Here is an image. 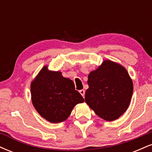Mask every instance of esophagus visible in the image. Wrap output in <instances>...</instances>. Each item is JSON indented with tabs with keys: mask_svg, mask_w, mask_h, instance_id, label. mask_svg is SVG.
Segmentation results:
<instances>
[{
	"mask_svg": "<svg viewBox=\"0 0 152 152\" xmlns=\"http://www.w3.org/2000/svg\"><path fill=\"white\" fill-rule=\"evenodd\" d=\"M79 92H80V94H81V95L83 96V97H84V96H85V90L84 89H81V90L79 91Z\"/></svg>",
	"mask_w": 152,
	"mask_h": 152,
	"instance_id": "obj_1",
	"label": "esophagus"
}]
</instances>
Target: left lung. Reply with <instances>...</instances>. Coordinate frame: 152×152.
Listing matches in <instances>:
<instances>
[{"label":"left lung","mask_w":152,"mask_h":152,"mask_svg":"<svg viewBox=\"0 0 152 152\" xmlns=\"http://www.w3.org/2000/svg\"><path fill=\"white\" fill-rule=\"evenodd\" d=\"M87 82L85 102L103 119H117L128 109L133 83L124 67L111 61H104L88 74Z\"/></svg>","instance_id":"1"}]
</instances>
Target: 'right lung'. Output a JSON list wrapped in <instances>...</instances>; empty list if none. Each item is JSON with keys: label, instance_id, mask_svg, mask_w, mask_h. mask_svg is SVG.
Here are the masks:
<instances>
[{"label": "right lung", "instance_id": "add662e5", "mask_svg": "<svg viewBox=\"0 0 152 152\" xmlns=\"http://www.w3.org/2000/svg\"><path fill=\"white\" fill-rule=\"evenodd\" d=\"M31 99L38 114L51 123L64 121L77 104L84 102L74 83L59 71L44 66L31 85Z\"/></svg>", "mask_w": 152, "mask_h": 152}]
</instances>
